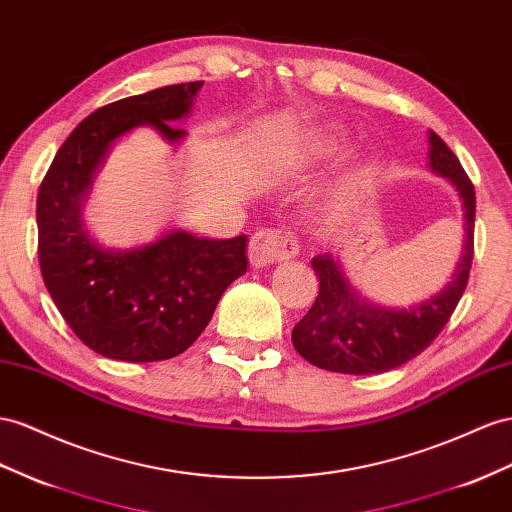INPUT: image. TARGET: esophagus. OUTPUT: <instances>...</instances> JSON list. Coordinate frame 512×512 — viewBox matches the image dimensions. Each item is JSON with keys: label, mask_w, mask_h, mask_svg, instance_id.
<instances>
[{"label": "esophagus", "mask_w": 512, "mask_h": 512, "mask_svg": "<svg viewBox=\"0 0 512 512\" xmlns=\"http://www.w3.org/2000/svg\"><path fill=\"white\" fill-rule=\"evenodd\" d=\"M298 251L300 246L294 233L268 229L253 235L251 246H248V259H251L253 268H268L277 261L298 255Z\"/></svg>", "instance_id": "34e87169"}]
</instances>
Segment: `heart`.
I'll list each match as a JSON object with an SVG mask.
<instances>
[{
    "label": "heart",
    "instance_id": "heart-1",
    "mask_svg": "<svg viewBox=\"0 0 512 512\" xmlns=\"http://www.w3.org/2000/svg\"><path fill=\"white\" fill-rule=\"evenodd\" d=\"M339 142H342V136H339V134H322V136L313 140L311 149L316 153H331L339 147Z\"/></svg>",
    "mask_w": 512,
    "mask_h": 512
}]
</instances>
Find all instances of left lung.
<instances>
[{
  "label": "left lung",
  "instance_id": "obj_1",
  "mask_svg": "<svg viewBox=\"0 0 512 512\" xmlns=\"http://www.w3.org/2000/svg\"><path fill=\"white\" fill-rule=\"evenodd\" d=\"M428 168L448 179L463 201L465 242L452 279L441 292L409 309L374 305L350 285L331 253L311 266L320 279L316 303L292 331L298 355L316 368L339 374H381L424 352L448 324L461 300L474 259L476 192L458 157L435 131H428Z\"/></svg>",
  "mask_w": 512,
  "mask_h": 512
}]
</instances>
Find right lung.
I'll return each mask as SVG.
<instances>
[{
	"mask_svg": "<svg viewBox=\"0 0 512 512\" xmlns=\"http://www.w3.org/2000/svg\"><path fill=\"white\" fill-rule=\"evenodd\" d=\"M203 82L149 90L103 106L64 140L36 199L38 261L47 290L73 333L97 355L149 363L188 350L220 296L246 272V235L196 238L170 229L136 248H106L88 233L82 209L114 142L149 125L179 144Z\"/></svg>",
	"mask_w": 512,
	"mask_h": 512,
	"instance_id": "add662e5",
	"label": "right lung"
}]
</instances>
